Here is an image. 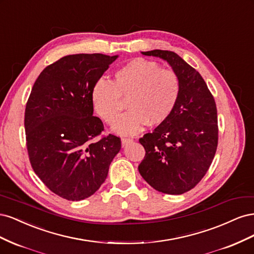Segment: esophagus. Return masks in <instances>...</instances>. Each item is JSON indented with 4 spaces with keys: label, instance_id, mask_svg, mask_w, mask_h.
Instances as JSON below:
<instances>
[{
    "label": "esophagus",
    "instance_id": "1",
    "mask_svg": "<svg viewBox=\"0 0 254 254\" xmlns=\"http://www.w3.org/2000/svg\"><path fill=\"white\" fill-rule=\"evenodd\" d=\"M130 142H132V139H130V137H123V139H122V144H123V146L127 145V144L130 143Z\"/></svg>",
    "mask_w": 254,
    "mask_h": 254
}]
</instances>
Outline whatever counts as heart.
Masks as SVG:
<instances>
[{"label":"heart","mask_w":254,"mask_h":254,"mask_svg":"<svg viewBox=\"0 0 254 254\" xmlns=\"http://www.w3.org/2000/svg\"><path fill=\"white\" fill-rule=\"evenodd\" d=\"M181 84L176 72L161 68L155 61L136 58L114 73L113 83L99 80L92 90L94 110L106 123H112L127 99L129 111L114 123L120 134H134L147 124L165 122L178 103Z\"/></svg>","instance_id":"obj_1"}]
</instances>
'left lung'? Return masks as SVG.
Segmentation results:
<instances>
[{
  "label": "left lung",
  "instance_id": "8db88e82",
  "mask_svg": "<svg viewBox=\"0 0 254 254\" xmlns=\"http://www.w3.org/2000/svg\"><path fill=\"white\" fill-rule=\"evenodd\" d=\"M142 54L167 61L178 75L181 90L170 118L139 140L146 151L139 172L155 190L180 195L197 186L214 159L218 143L216 104L201 75L176 53Z\"/></svg>",
  "mask_w": 254,
  "mask_h": 254
}]
</instances>
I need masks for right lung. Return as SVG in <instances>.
I'll use <instances>...</instances> for the list:
<instances>
[{"label":"right lung","instance_id":"1","mask_svg":"<svg viewBox=\"0 0 254 254\" xmlns=\"http://www.w3.org/2000/svg\"><path fill=\"white\" fill-rule=\"evenodd\" d=\"M118 58L76 54L48 65L38 76L25 108L26 147L36 175L53 193L78 201L105 182L121 139L93 117L92 90Z\"/></svg>","mask_w":254,"mask_h":254}]
</instances>
